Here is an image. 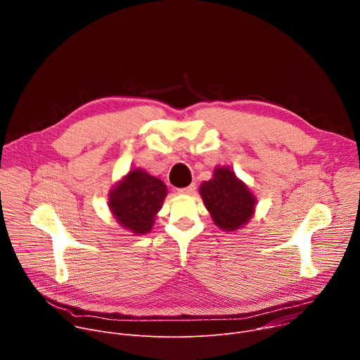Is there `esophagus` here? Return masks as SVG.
Segmentation results:
<instances>
[{"instance_id": "34e87169", "label": "esophagus", "mask_w": 360, "mask_h": 360, "mask_svg": "<svg viewBox=\"0 0 360 360\" xmlns=\"http://www.w3.org/2000/svg\"><path fill=\"white\" fill-rule=\"evenodd\" d=\"M195 189H196V185H195V184H191V185H188V186H185V188H179L178 192H179V193H184V195H191Z\"/></svg>"}]
</instances>
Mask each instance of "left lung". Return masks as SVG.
<instances>
[{"mask_svg": "<svg viewBox=\"0 0 360 360\" xmlns=\"http://www.w3.org/2000/svg\"><path fill=\"white\" fill-rule=\"evenodd\" d=\"M199 192L215 225L224 231L240 228L253 215V195L228 168H217L214 178L205 181Z\"/></svg>", "mask_w": 360, "mask_h": 360, "instance_id": "obj_1", "label": "left lung"}]
</instances>
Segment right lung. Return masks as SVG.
Returning a JSON list of instances; mask_svg holds the SVG:
<instances>
[{
	"label": "right lung",
	"instance_id": "1",
	"mask_svg": "<svg viewBox=\"0 0 360 360\" xmlns=\"http://www.w3.org/2000/svg\"><path fill=\"white\" fill-rule=\"evenodd\" d=\"M167 196V185L141 169H132L111 191L110 208L118 222L134 233H148Z\"/></svg>",
	"mask_w": 360,
	"mask_h": 360
}]
</instances>
